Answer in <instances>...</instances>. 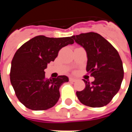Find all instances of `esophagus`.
I'll return each mask as SVG.
<instances>
[{
	"instance_id": "esophagus-1",
	"label": "esophagus",
	"mask_w": 132,
	"mask_h": 132,
	"mask_svg": "<svg viewBox=\"0 0 132 132\" xmlns=\"http://www.w3.org/2000/svg\"><path fill=\"white\" fill-rule=\"evenodd\" d=\"M69 80H70L71 82H75V81L76 80V78H69Z\"/></svg>"
}]
</instances>
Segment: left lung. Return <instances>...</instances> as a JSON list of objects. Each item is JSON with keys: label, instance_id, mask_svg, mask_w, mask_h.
Instances as JSON below:
<instances>
[{"label": "left lung", "instance_id": "left-lung-1", "mask_svg": "<svg viewBox=\"0 0 132 132\" xmlns=\"http://www.w3.org/2000/svg\"><path fill=\"white\" fill-rule=\"evenodd\" d=\"M87 54L86 70L95 80H83L86 88L76 92L81 103L91 108L107 105L119 91L124 70L119 53L109 42L95 32L82 33L71 37Z\"/></svg>", "mask_w": 132, "mask_h": 132}]
</instances>
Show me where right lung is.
<instances>
[{"label":"right lung","mask_w":132,"mask_h":132,"mask_svg":"<svg viewBox=\"0 0 132 132\" xmlns=\"http://www.w3.org/2000/svg\"><path fill=\"white\" fill-rule=\"evenodd\" d=\"M70 37L37 36L22 45L13 56L10 82L20 102L32 110H45L54 106L60 97L59 88L69 81L66 76L45 77L47 64L57 57L62 47L73 44Z\"/></svg>","instance_id":"obj_1"}]
</instances>
